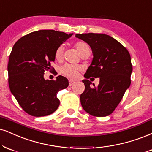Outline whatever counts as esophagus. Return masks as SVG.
Instances as JSON below:
<instances>
[{
  "label": "esophagus",
  "mask_w": 152,
  "mask_h": 152,
  "mask_svg": "<svg viewBox=\"0 0 152 152\" xmlns=\"http://www.w3.org/2000/svg\"><path fill=\"white\" fill-rule=\"evenodd\" d=\"M69 86H73L74 84L75 81H74V80H69Z\"/></svg>",
  "instance_id": "obj_1"
}]
</instances>
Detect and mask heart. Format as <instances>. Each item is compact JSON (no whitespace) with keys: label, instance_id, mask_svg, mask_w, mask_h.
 Returning a JSON list of instances; mask_svg holds the SVG:
<instances>
[{"label":"heart","instance_id":"b5f03b06","mask_svg":"<svg viewBox=\"0 0 152 152\" xmlns=\"http://www.w3.org/2000/svg\"><path fill=\"white\" fill-rule=\"evenodd\" d=\"M75 47H76L77 51L81 54V56L85 53L86 51L90 50L89 49L88 45L86 43L83 42H78L75 44ZM63 52H64V48L63 47H58L56 49L55 52V58L57 61H61L63 58ZM81 69L78 66H76L71 65V64H65L62 66L60 69V71L63 75H64L66 77L70 78H75L78 76V74H79Z\"/></svg>","mask_w":152,"mask_h":152}]
</instances>
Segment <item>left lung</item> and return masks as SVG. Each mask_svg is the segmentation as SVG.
<instances>
[{
  "instance_id": "obj_1",
  "label": "left lung",
  "mask_w": 152,
  "mask_h": 152,
  "mask_svg": "<svg viewBox=\"0 0 152 152\" xmlns=\"http://www.w3.org/2000/svg\"><path fill=\"white\" fill-rule=\"evenodd\" d=\"M92 50L91 65L84 74L85 90L80 96L82 107L93 116L110 115L121 101L131 83L132 65L129 53L115 39L105 34H77ZM90 77H99L98 87L90 86Z\"/></svg>"
}]
</instances>
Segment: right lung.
Masks as SVG:
<instances>
[{
  "label": "right lung",
  "mask_w": 152,
  "mask_h": 152,
  "mask_svg": "<svg viewBox=\"0 0 152 152\" xmlns=\"http://www.w3.org/2000/svg\"><path fill=\"white\" fill-rule=\"evenodd\" d=\"M73 33L53 30L32 32L18 39L9 57L8 71L10 90L27 113L42 117L52 114L58 108V91L68 87L66 78L45 79V70L52 68L56 49Z\"/></svg>",
  "instance_id": "right-lung-1"
}]
</instances>
